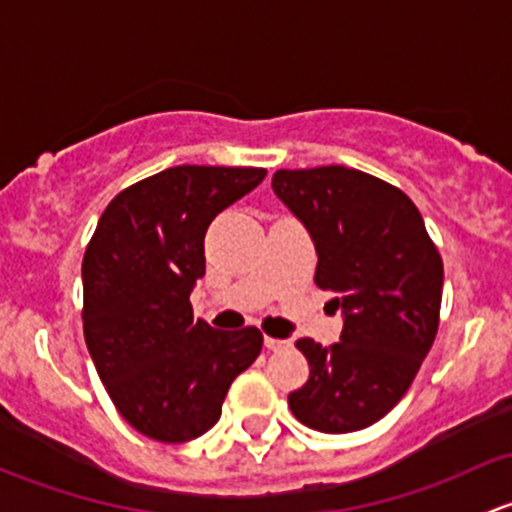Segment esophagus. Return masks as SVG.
Masks as SVG:
<instances>
[{
  "instance_id": "34e87169",
  "label": "esophagus",
  "mask_w": 512,
  "mask_h": 512,
  "mask_svg": "<svg viewBox=\"0 0 512 512\" xmlns=\"http://www.w3.org/2000/svg\"><path fill=\"white\" fill-rule=\"evenodd\" d=\"M265 347L270 349V352H282V349L289 347L287 339H275V337H265Z\"/></svg>"
}]
</instances>
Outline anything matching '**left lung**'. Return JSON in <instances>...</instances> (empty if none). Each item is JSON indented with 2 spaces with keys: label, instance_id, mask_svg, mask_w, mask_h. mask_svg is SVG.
<instances>
[{
  "label": "left lung",
  "instance_id": "1",
  "mask_svg": "<svg viewBox=\"0 0 512 512\" xmlns=\"http://www.w3.org/2000/svg\"><path fill=\"white\" fill-rule=\"evenodd\" d=\"M272 190L307 227L314 282L334 292L344 317L332 347L297 342L309 379L289 394V409L314 431H361L399 404L436 339L441 255L409 195L369 173L277 170Z\"/></svg>",
  "mask_w": 512,
  "mask_h": 512
}]
</instances>
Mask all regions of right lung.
Returning <instances> with one entry per match:
<instances>
[{
  "mask_svg": "<svg viewBox=\"0 0 512 512\" xmlns=\"http://www.w3.org/2000/svg\"><path fill=\"white\" fill-rule=\"evenodd\" d=\"M265 168L175 165L121 190L86 247L84 337L118 414L153 441L185 443L218 423L227 389L260 356V329L193 319L215 215Z\"/></svg>",
  "mask_w": 512,
  "mask_h": 512,
  "instance_id": "1",
  "label": "right lung"
}]
</instances>
